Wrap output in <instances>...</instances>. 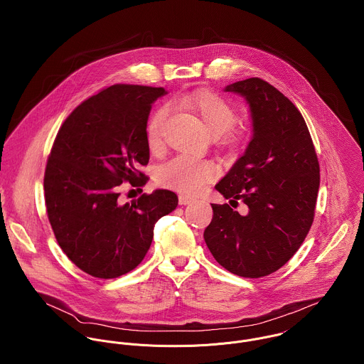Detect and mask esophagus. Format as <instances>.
<instances>
[{"label":"esophagus","mask_w":364,"mask_h":364,"mask_svg":"<svg viewBox=\"0 0 364 364\" xmlns=\"http://www.w3.org/2000/svg\"><path fill=\"white\" fill-rule=\"evenodd\" d=\"M193 202H195V199H193V198H191V196H185V195H179V205L186 206V205H191V203H193Z\"/></svg>","instance_id":"34e87169"}]
</instances>
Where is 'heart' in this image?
Masks as SVG:
<instances>
[{"label":"heart","mask_w":364,"mask_h":364,"mask_svg":"<svg viewBox=\"0 0 364 364\" xmlns=\"http://www.w3.org/2000/svg\"><path fill=\"white\" fill-rule=\"evenodd\" d=\"M179 104L203 124L211 137H220L225 146L235 147L241 140V132L232 129L235 122V109L221 95L202 90L186 94ZM168 116L165 106L158 107L147 123V141L151 150H156L162 140V129ZM217 166L208 159L179 156L168 161L158 169V182L169 189L182 193H196L208 182L217 176Z\"/></svg>","instance_id":"b5f03b06"}]
</instances>
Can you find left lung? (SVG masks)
<instances>
[{
    "mask_svg": "<svg viewBox=\"0 0 364 364\" xmlns=\"http://www.w3.org/2000/svg\"><path fill=\"white\" fill-rule=\"evenodd\" d=\"M250 105L254 136L215 189L248 206L241 215L227 203L211 205L205 230L211 255L242 277L280 269L301 247L312 221L319 164L304 117L269 82L248 78L225 87Z\"/></svg>",
    "mask_w": 364,
    "mask_h": 364,
    "instance_id": "obj_1",
    "label": "left lung"
}]
</instances>
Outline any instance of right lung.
Listing matches in <instances>:
<instances>
[{"label": "right lung", "mask_w": 364, "mask_h": 364, "mask_svg": "<svg viewBox=\"0 0 364 364\" xmlns=\"http://www.w3.org/2000/svg\"><path fill=\"white\" fill-rule=\"evenodd\" d=\"M164 88L116 84L78 105L61 124L45 171L54 237L75 266L114 279L144 259L156 221L178 206L165 189L117 202L119 186H144L150 159L147 120Z\"/></svg>", "instance_id": "right-lung-1"}]
</instances>
